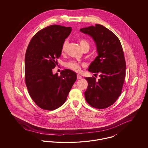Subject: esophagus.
<instances>
[{"mask_svg": "<svg viewBox=\"0 0 148 148\" xmlns=\"http://www.w3.org/2000/svg\"><path fill=\"white\" fill-rule=\"evenodd\" d=\"M82 78V77L79 75V74H77V79H81Z\"/></svg>", "mask_w": 148, "mask_h": 148, "instance_id": "34e87169", "label": "esophagus"}]
</instances>
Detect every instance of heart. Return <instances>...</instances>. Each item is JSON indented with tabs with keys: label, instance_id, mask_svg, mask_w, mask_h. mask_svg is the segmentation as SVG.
Listing matches in <instances>:
<instances>
[{
	"label": "heart",
	"instance_id": "obj_1",
	"mask_svg": "<svg viewBox=\"0 0 148 148\" xmlns=\"http://www.w3.org/2000/svg\"><path fill=\"white\" fill-rule=\"evenodd\" d=\"M79 44H80L82 48H83L85 46H88L89 47V42L85 39H80ZM67 45H68L67 41H65V42H64L62 48V53H63L65 51ZM66 66L68 68L71 69L73 71H80V64L76 61H74V60L71 61V62H68V63H66Z\"/></svg>",
	"mask_w": 148,
	"mask_h": 148
}]
</instances>
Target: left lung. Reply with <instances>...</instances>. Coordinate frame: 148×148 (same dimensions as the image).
<instances>
[{"label": "left lung", "mask_w": 148, "mask_h": 148, "mask_svg": "<svg viewBox=\"0 0 148 148\" xmlns=\"http://www.w3.org/2000/svg\"><path fill=\"white\" fill-rule=\"evenodd\" d=\"M95 43L98 56L90 64L88 71L98 74L100 78L85 77L88 85L85 92L87 103L99 109L113 104L119 97L125 77L126 64L118 37L105 27L95 24L80 29Z\"/></svg>", "instance_id": "obj_1"}]
</instances>
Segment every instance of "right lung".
Returning a JSON list of instances; mask_svg holds the SVG:
<instances>
[{
  "instance_id": "1",
  "label": "right lung",
  "mask_w": 148,
  "mask_h": 148,
  "mask_svg": "<svg viewBox=\"0 0 148 148\" xmlns=\"http://www.w3.org/2000/svg\"><path fill=\"white\" fill-rule=\"evenodd\" d=\"M71 27L52 25L39 31L29 44L25 56V79L30 97L42 109L62 106L77 80L70 69L53 73Z\"/></svg>"
}]
</instances>
